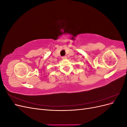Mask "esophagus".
<instances>
[{"instance_id":"1","label":"esophagus","mask_w":127,"mask_h":127,"mask_svg":"<svg viewBox=\"0 0 127 127\" xmlns=\"http://www.w3.org/2000/svg\"><path fill=\"white\" fill-rule=\"evenodd\" d=\"M62 59H67V57L66 56H63V57H62Z\"/></svg>"}]
</instances>
